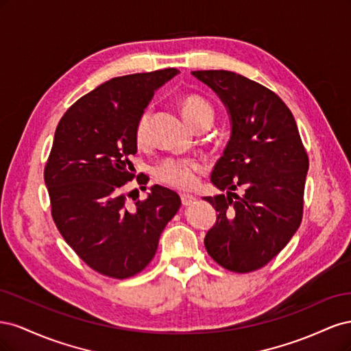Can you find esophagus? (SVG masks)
Here are the masks:
<instances>
[{
  "mask_svg": "<svg viewBox=\"0 0 351 351\" xmlns=\"http://www.w3.org/2000/svg\"><path fill=\"white\" fill-rule=\"evenodd\" d=\"M180 197H182V204H183L184 206H189V205L195 204V200H196V197H195V196H192V195H186V193L180 195Z\"/></svg>",
  "mask_w": 351,
  "mask_h": 351,
  "instance_id": "34e87169",
  "label": "esophagus"
}]
</instances>
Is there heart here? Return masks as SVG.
I'll return each instance as SVG.
<instances>
[{
	"label": "heart",
	"mask_w": 351,
	"mask_h": 351,
	"mask_svg": "<svg viewBox=\"0 0 351 351\" xmlns=\"http://www.w3.org/2000/svg\"><path fill=\"white\" fill-rule=\"evenodd\" d=\"M180 105H182L184 119L193 129L202 123H212V119H214V107L200 95H186ZM151 107H146L136 119L133 139L139 147H146L151 143ZM202 169H204V164L199 159L169 156L155 165L154 176L159 183L165 186L187 190L197 183V176Z\"/></svg>",
	"instance_id": "1"
}]
</instances>
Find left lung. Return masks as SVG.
<instances>
[{"mask_svg": "<svg viewBox=\"0 0 351 351\" xmlns=\"http://www.w3.org/2000/svg\"><path fill=\"white\" fill-rule=\"evenodd\" d=\"M193 76L224 101L231 139L210 180L228 195L206 196L217 222L205 237L222 268L261 269L287 246L303 218L309 158L294 117L277 93L234 71L200 70ZM243 185V197L234 193Z\"/></svg>", "mask_w": 351, "mask_h": 351, "instance_id": "left-lung-1", "label": "left lung"}]
</instances>
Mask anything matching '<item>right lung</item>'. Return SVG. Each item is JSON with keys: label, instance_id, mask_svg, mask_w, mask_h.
I'll return each instance as SVG.
<instances>
[{"label": "right lung", "instance_id": "add662e5", "mask_svg": "<svg viewBox=\"0 0 351 351\" xmlns=\"http://www.w3.org/2000/svg\"><path fill=\"white\" fill-rule=\"evenodd\" d=\"M177 73L114 77L74 102L57 125L44 169L51 215L69 246L104 277L124 280L143 271L182 205L176 192L155 184L146 199L129 206L132 192L124 190L134 178L136 119ZM136 180L147 183L143 174Z\"/></svg>", "mask_w": 351, "mask_h": 351}]
</instances>
